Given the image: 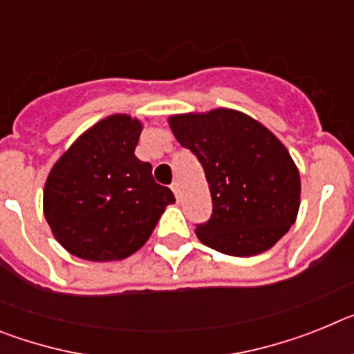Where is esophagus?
<instances>
[{"mask_svg": "<svg viewBox=\"0 0 354 354\" xmlns=\"http://www.w3.org/2000/svg\"><path fill=\"white\" fill-rule=\"evenodd\" d=\"M171 192H174V195L177 196V198H179V196H180V184L177 183V180H175V183L171 184Z\"/></svg>", "mask_w": 354, "mask_h": 354, "instance_id": "1", "label": "esophagus"}]
</instances>
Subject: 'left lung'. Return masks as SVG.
Instances as JSON below:
<instances>
[{
	"instance_id": "1",
	"label": "left lung",
	"mask_w": 354,
	"mask_h": 354,
	"mask_svg": "<svg viewBox=\"0 0 354 354\" xmlns=\"http://www.w3.org/2000/svg\"><path fill=\"white\" fill-rule=\"evenodd\" d=\"M177 142L198 158L212 216L196 225L205 246L234 257L273 248L299 211L301 180L289 150L266 126L237 109L168 118Z\"/></svg>"
}]
</instances>
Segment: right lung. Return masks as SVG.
Instances as JSON below:
<instances>
[{"label": "right lung", "mask_w": 354, "mask_h": 354, "mask_svg": "<svg viewBox=\"0 0 354 354\" xmlns=\"http://www.w3.org/2000/svg\"><path fill=\"white\" fill-rule=\"evenodd\" d=\"M142 120L102 118L55 162L44 186V216L55 239L84 261H122L138 252L174 193L159 186L150 162L134 156Z\"/></svg>", "instance_id": "1"}]
</instances>
